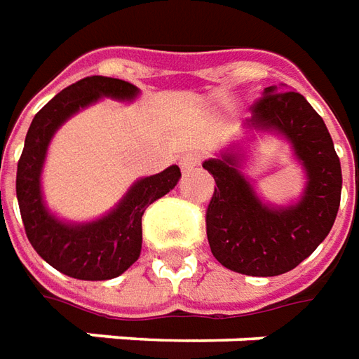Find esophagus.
Masks as SVG:
<instances>
[{
    "label": "esophagus",
    "mask_w": 359,
    "mask_h": 359,
    "mask_svg": "<svg viewBox=\"0 0 359 359\" xmlns=\"http://www.w3.org/2000/svg\"><path fill=\"white\" fill-rule=\"evenodd\" d=\"M201 164V158L197 156V154H193V152H187V154H184L182 158H180V166H182V170L184 172H191V170H197Z\"/></svg>",
    "instance_id": "34e87169"
}]
</instances>
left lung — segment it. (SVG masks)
Masks as SVG:
<instances>
[{
	"instance_id": "1",
	"label": "left lung",
	"mask_w": 359,
	"mask_h": 359,
	"mask_svg": "<svg viewBox=\"0 0 359 359\" xmlns=\"http://www.w3.org/2000/svg\"><path fill=\"white\" fill-rule=\"evenodd\" d=\"M256 133L282 136L306 174L304 191L288 205H273L243 174ZM248 137L203 162L216 189L207 208V238L220 265L248 276H278L319 248L337 218L342 172L323 118L286 85L266 86L245 119Z\"/></svg>"
}]
</instances>
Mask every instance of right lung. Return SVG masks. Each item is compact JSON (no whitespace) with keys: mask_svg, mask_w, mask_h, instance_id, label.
Masks as SVG:
<instances>
[{"mask_svg":"<svg viewBox=\"0 0 359 359\" xmlns=\"http://www.w3.org/2000/svg\"><path fill=\"white\" fill-rule=\"evenodd\" d=\"M141 90L127 81L86 77L55 94L38 111L17 164V201L30 245L55 271L79 280H110L123 274L141 255L144 208L174 189L182 172L170 166L137 180L116 207L88 222H71L52 212L42 191V170L57 129L75 114L102 98L135 102Z\"/></svg>","mask_w":359,"mask_h":359,"instance_id":"add662e5","label":"right lung"}]
</instances>
